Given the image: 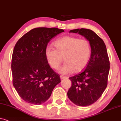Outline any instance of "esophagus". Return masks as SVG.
<instances>
[{
  "label": "esophagus",
  "mask_w": 121,
  "mask_h": 121,
  "mask_svg": "<svg viewBox=\"0 0 121 121\" xmlns=\"http://www.w3.org/2000/svg\"><path fill=\"white\" fill-rule=\"evenodd\" d=\"M66 78V76H60V78H61V80H64V79H65V78Z\"/></svg>",
  "instance_id": "obj_1"
}]
</instances>
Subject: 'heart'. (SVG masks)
<instances>
[{
    "label": "heart",
    "instance_id": "b5f03b06",
    "mask_svg": "<svg viewBox=\"0 0 121 121\" xmlns=\"http://www.w3.org/2000/svg\"><path fill=\"white\" fill-rule=\"evenodd\" d=\"M54 45L56 49L48 46L45 51L46 60L53 69L57 70L64 58L66 62L60 70L64 75L81 72L87 66L92 52L88 40L65 36L55 41Z\"/></svg>",
    "mask_w": 121,
    "mask_h": 121
}]
</instances>
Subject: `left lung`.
<instances>
[{
    "mask_svg": "<svg viewBox=\"0 0 121 121\" xmlns=\"http://www.w3.org/2000/svg\"><path fill=\"white\" fill-rule=\"evenodd\" d=\"M70 33H78L87 39L92 52L85 70L69 77L72 85L67 96L77 106H90L98 100L107 86L110 66L107 49L103 40L92 30L77 29L70 30Z\"/></svg>",
    "mask_w": 121,
    "mask_h": 121,
    "instance_id": "obj_1",
    "label": "left lung"
}]
</instances>
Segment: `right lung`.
I'll return each instance as SVG.
<instances>
[{
    "instance_id": "add662e5",
    "label": "right lung",
    "mask_w": 121,
    "mask_h": 121,
    "mask_svg": "<svg viewBox=\"0 0 121 121\" xmlns=\"http://www.w3.org/2000/svg\"><path fill=\"white\" fill-rule=\"evenodd\" d=\"M64 32L56 28H36L24 35L15 44L12 59L13 83L25 102L41 104L50 97L61 82L50 67L45 51L51 39Z\"/></svg>"
}]
</instances>
